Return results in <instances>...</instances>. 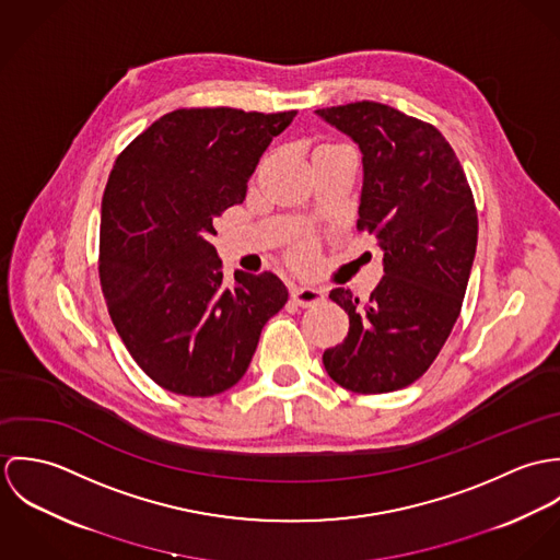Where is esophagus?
I'll use <instances>...</instances> for the list:
<instances>
[{
  "label": "esophagus",
  "mask_w": 560,
  "mask_h": 560,
  "mask_svg": "<svg viewBox=\"0 0 560 560\" xmlns=\"http://www.w3.org/2000/svg\"><path fill=\"white\" fill-rule=\"evenodd\" d=\"M323 298L325 295L319 289H311V287H293L291 289V300L302 308H311V306L319 304L323 302Z\"/></svg>",
  "instance_id": "obj_1"
}]
</instances>
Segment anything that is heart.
<instances>
[{
    "label": "heart",
    "instance_id": "obj_1",
    "mask_svg": "<svg viewBox=\"0 0 560 560\" xmlns=\"http://www.w3.org/2000/svg\"><path fill=\"white\" fill-rule=\"evenodd\" d=\"M311 256H313L311 247H306V245H304V247H300V249H298V260H300V262H308V260H311Z\"/></svg>",
    "mask_w": 560,
    "mask_h": 560
}]
</instances>
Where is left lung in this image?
<instances>
[{
    "mask_svg": "<svg viewBox=\"0 0 560 560\" xmlns=\"http://www.w3.org/2000/svg\"><path fill=\"white\" fill-rule=\"evenodd\" d=\"M317 114L362 151L358 231L384 249V278L366 302L329 293L349 334L325 349L323 366L351 393H395L427 373L459 319L479 240L475 196L433 125L375 101Z\"/></svg>",
    "mask_w": 560,
    "mask_h": 560,
    "instance_id": "8db88e82",
    "label": "left lung"
}]
</instances>
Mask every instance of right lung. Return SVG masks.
<instances>
[{"label":"right lung","mask_w":560,"mask_h":560,"mask_svg":"<svg viewBox=\"0 0 560 560\" xmlns=\"http://www.w3.org/2000/svg\"><path fill=\"white\" fill-rule=\"evenodd\" d=\"M295 109L180 107L114 163L101 202L98 278L112 323L161 388L213 397L245 375L260 329L289 300L282 280L224 284L213 222L241 205L256 163Z\"/></svg>","instance_id":"obj_1"}]
</instances>
